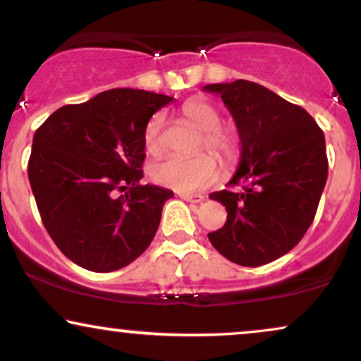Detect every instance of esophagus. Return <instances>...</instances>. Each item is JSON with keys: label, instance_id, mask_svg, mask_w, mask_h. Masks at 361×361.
I'll return each mask as SVG.
<instances>
[{"label": "esophagus", "instance_id": "obj_1", "mask_svg": "<svg viewBox=\"0 0 361 361\" xmlns=\"http://www.w3.org/2000/svg\"><path fill=\"white\" fill-rule=\"evenodd\" d=\"M180 198L186 200V202H192V203H200L203 202V195H193V193H180Z\"/></svg>", "mask_w": 361, "mask_h": 361}]
</instances>
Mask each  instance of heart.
<instances>
[{"label": "heart", "instance_id": "1", "mask_svg": "<svg viewBox=\"0 0 361 361\" xmlns=\"http://www.w3.org/2000/svg\"><path fill=\"white\" fill-rule=\"evenodd\" d=\"M183 116L202 131L197 151L208 149L222 161L233 158L237 149L235 134L220 126V112L207 101H190L183 106ZM164 114L156 112L147 121L145 129L146 151L153 156L164 151ZM156 183L175 188L178 192L193 193L207 188L219 176V166L214 156L202 153L195 158H169L158 163L151 171Z\"/></svg>", "mask_w": 361, "mask_h": 361}]
</instances>
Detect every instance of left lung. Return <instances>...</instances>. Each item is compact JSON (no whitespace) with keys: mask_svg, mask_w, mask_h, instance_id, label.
Returning a JSON list of instances; mask_svg holds the SVG:
<instances>
[{"mask_svg":"<svg viewBox=\"0 0 361 361\" xmlns=\"http://www.w3.org/2000/svg\"><path fill=\"white\" fill-rule=\"evenodd\" d=\"M235 121L240 163L228 185L210 195L227 222L208 233L212 245L238 266L257 267L296 247L314 220L328 178L324 134L301 106L249 80L210 84Z\"/></svg>","mask_w":361,"mask_h":361,"instance_id":"obj_1","label":"left lung"}]
</instances>
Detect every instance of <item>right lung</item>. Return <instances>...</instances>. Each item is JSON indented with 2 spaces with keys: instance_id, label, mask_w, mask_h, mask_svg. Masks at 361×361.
<instances>
[{
  "instance_id": "add662e5",
  "label": "right lung",
  "mask_w": 361,
  "mask_h": 361,
  "mask_svg": "<svg viewBox=\"0 0 361 361\" xmlns=\"http://www.w3.org/2000/svg\"><path fill=\"white\" fill-rule=\"evenodd\" d=\"M173 97L112 89L60 107L37 129L28 178L55 245L77 266L112 272L156 235L171 190L141 185L145 129Z\"/></svg>"
}]
</instances>
